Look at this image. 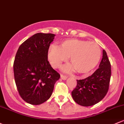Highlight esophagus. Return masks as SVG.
I'll list each match as a JSON object with an SVG mask.
<instances>
[{
	"label": "esophagus",
	"instance_id": "34e87169",
	"mask_svg": "<svg viewBox=\"0 0 124 124\" xmlns=\"http://www.w3.org/2000/svg\"><path fill=\"white\" fill-rule=\"evenodd\" d=\"M67 78H68L67 75H63V74H61V79H63V80H65V79H66Z\"/></svg>",
	"mask_w": 124,
	"mask_h": 124
}]
</instances>
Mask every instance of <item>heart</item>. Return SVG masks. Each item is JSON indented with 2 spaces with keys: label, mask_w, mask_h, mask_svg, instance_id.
I'll return each mask as SVG.
<instances>
[{
  "label": "heart",
  "mask_w": 124,
  "mask_h": 124,
  "mask_svg": "<svg viewBox=\"0 0 124 124\" xmlns=\"http://www.w3.org/2000/svg\"><path fill=\"white\" fill-rule=\"evenodd\" d=\"M69 57L72 66L65 67V71H71L75 69L79 74H87L98 65L101 50L96 43L76 39L64 40L59 47L50 46L48 59L54 68H58Z\"/></svg>",
  "instance_id": "b5f03b06"
}]
</instances>
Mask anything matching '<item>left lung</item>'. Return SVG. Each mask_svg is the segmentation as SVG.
Listing matches in <instances>:
<instances>
[{
	"label": "left lung",
	"mask_w": 124,
	"mask_h": 124,
	"mask_svg": "<svg viewBox=\"0 0 124 124\" xmlns=\"http://www.w3.org/2000/svg\"><path fill=\"white\" fill-rule=\"evenodd\" d=\"M111 76L110 61L105 50L99 68L90 76L77 80V84L71 92L73 99L81 106H90L101 101L108 92Z\"/></svg>",
	"instance_id": "left-lung-1"
}]
</instances>
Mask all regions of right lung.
<instances>
[{
  "instance_id": "right-lung-1",
  "label": "right lung",
  "mask_w": 124,
  "mask_h": 124,
  "mask_svg": "<svg viewBox=\"0 0 124 124\" xmlns=\"http://www.w3.org/2000/svg\"><path fill=\"white\" fill-rule=\"evenodd\" d=\"M54 34L37 33L21 45L14 62L15 84L19 95L31 105H40L51 96L60 74L47 59Z\"/></svg>"
}]
</instances>
